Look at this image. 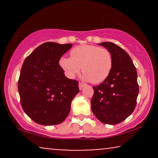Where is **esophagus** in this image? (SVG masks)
Returning a JSON list of instances; mask_svg holds the SVG:
<instances>
[{
  "mask_svg": "<svg viewBox=\"0 0 158 158\" xmlns=\"http://www.w3.org/2000/svg\"><path fill=\"white\" fill-rule=\"evenodd\" d=\"M85 86V84H84V83H82V82H79V89H80V90L82 89V88H84Z\"/></svg>",
  "mask_w": 158,
  "mask_h": 158,
  "instance_id": "esophagus-1",
  "label": "esophagus"
}]
</instances>
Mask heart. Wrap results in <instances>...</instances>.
<instances>
[{
    "instance_id": "obj_1",
    "label": "heart",
    "mask_w": 158,
    "mask_h": 158,
    "mask_svg": "<svg viewBox=\"0 0 158 158\" xmlns=\"http://www.w3.org/2000/svg\"><path fill=\"white\" fill-rule=\"evenodd\" d=\"M71 58L62 57L59 64L68 77L73 78L82 70L83 78L94 84L106 80L112 70L113 58L106 48L94 45H81L70 51Z\"/></svg>"
}]
</instances>
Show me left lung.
I'll use <instances>...</instances> for the list:
<instances>
[{
  "mask_svg": "<svg viewBox=\"0 0 158 158\" xmlns=\"http://www.w3.org/2000/svg\"><path fill=\"white\" fill-rule=\"evenodd\" d=\"M110 52L113 67L108 78L94 86L91 110L100 122L115 125L133 113L139 93L137 73L131 57L112 42L98 44Z\"/></svg>",
  "mask_w": 158,
  "mask_h": 158,
  "instance_id": "obj_1",
  "label": "left lung"
}]
</instances>
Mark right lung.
<instances>
[{
  "label": "right lung",
  "instance_id": "add662e5",
  "mask_svg": "<svg viewBox=\"0 0 158 158\" xmlns=\"http://www.w3.org/2000/svg\"><path fill=\"white\" fill-rule=\"evenodd\" d=\"M72 44L45 42L23 61L18 83L21 104L27 116L44 126L60 124L79 92V82L64 76L61 57Z\"/></svg>",
  "mask_w": 158,
  "mask_h": 158
}]
</instances>
